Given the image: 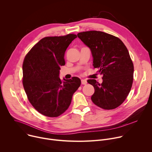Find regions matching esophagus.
I'll list each match as a JSON object with an SVG mask.
<instances>
[{"label": "esophagus", "instance_id": "esophagus-1", "mask_svg": "<svg viewBox=\"0 0 152 152\" xmlns=\"http://www.w3.org/2000/svg\"><path fill=\"white\" fill-rule=\"evenodd\" d=\"M81 83L82 85H86L87 83V81H86L85 79H82L81 80Z\"/></svg>", "mask_w": 152, "mask_h": 152}]
</instances>
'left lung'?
Segmentation results:
<instances>
[{
    "instance_id": "left-lung-1",
    "label": "left lung",
    "mask_w": 152,
    "mask_h": 152,
    "mask_svg": "<svg viewBox=\"0 0 152 152\" xmlns=\"http://www.w3.org/2000/svg\"><path fill=\"white\" fill-rule=\"evenodd\" d=\"M77 35L90 48L93 66L103 76L102 83L87 80L95 90L91 100L102 109H115L125 100L133 83L134 64L127 49L118 38L103 32L86 31Z\"/></svg>"
}]
</instances>
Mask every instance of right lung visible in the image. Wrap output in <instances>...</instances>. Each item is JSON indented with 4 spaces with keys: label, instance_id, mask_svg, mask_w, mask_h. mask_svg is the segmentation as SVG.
Returning <instances> with one entry per match:
<instances>
[{
    "label": "right lung",
    "instance_id": "right-lung-1",
    "mask_svg": "<svg viewBox=\"0 0 152 152\" xmlns=\"http://www.w3.org/2000/svg\"><path fill=\"white\" fill-rule=\"evenodd\" d=\"M76 35L48 37L40 39L26 56L23 64V85L35 109L47 117H56L66 111L80 86L77 77L62 81L60 66L64 55Z\"/></svg>",
    "mask_w": 152,
    "mask_h": 152
}]
</instances>
